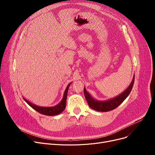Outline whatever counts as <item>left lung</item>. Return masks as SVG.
Returning <instances> with one entry per match:
<instances>
[{
  "label": "left lung",
  "instance_id": "left-lung-1",
  "mask_svg": "<svg viewBox=\"0 0 155 155\" xmlns=\"http://www.w3.org/2000/svg\"><path fill=\"white\" fill-rule=\"evenodd\" d=\"M134 75L133 77L131 84L129 85L127 89H126V91H124L123 93H121L118 96L114 97V98H112L111 99L105 101H99L94 99L93 97L87 92L85 88H84V92L85 94V99L90 107L97 111L108 112L117 107L119 105L127 98V96L129 95V94L132 90L134 85Z\"/></svg>",
  "mask_w": 155,
  "mask_h": 155
}]
</instances>
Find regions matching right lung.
I'll return each mask as SVG.
<instances>
[{
    "label": "right lung",
    "mask_w": 155,
    "mask_h": 155,
    "mask_svg": "<svg viewBox=\"0 0 155 155\" xmlns=\"http://www.w3.org/2000/svg\"><path fill=\"white\" fill-rule=\"evenodd\" d=\"M71 83L69 84L68 86L67 87L66 90H65L63 95V97L61 100V101L58 104L55 105V106L53 107H41L38 106V105H36L34 104H32L31 102H29L26 99L24 98V100L28 103V104L32 108L34 109L35 110L38 112L40 114H42L43 115L46 116H55V115H58L59 114L61 113L66 107V102H67V94H68V88L70 85H71Z\"/></svg>",
    "instance_id": "1"
}]
</instances>
